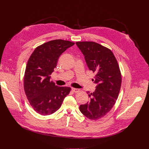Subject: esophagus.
<instances>
[{
	"label": "esophagus",
	"instance_id": "34e87169",
	"mask_svg": "<svg viewBox=\"0 0 149 149\" xmlns=\"http://www.w3.org/2000/svg\"><path fill=\"white\" fill-rule=\"evenodd\" d=\"M72 91L74 93H78L79 91V89H78V88H72Z\"/></svg>",
	"mask_w": 149,
	"mask_h": 149
}]
</instances>
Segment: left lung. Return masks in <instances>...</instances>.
I'll return each instance as SVG.
<instances>
[{
	"mask_svg": "<svg viewBox=\"0 0 149 149\" xmlns=\"http://www.w3.org/2000/svg\"><path fill=\"white\" fill-rule=\"evenodd\" d=\"M90 70L95 73L96 89L87 91L90 101L79 106V110L89 119L96 120L107 114L118 98L121 75L117 59L109 48L94 42H77Z\"/></svg>",
	"mask_w": 149,
	"mask_h": 149,
	"instance_id": "left-lung-1",
	"label": "left lung"
}]
</instances>
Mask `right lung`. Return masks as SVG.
<instances>
[{"instance_id":"add662e5","label":"right lung","mask_w":149,"mask_h":149,"mask_svg":"<svg viewBox=\"0 0 149 149\" xmlns=\"http://www.w3.org/2000/svg\"><path fill=\"white\" fill-rule=\"evenodd\" d=\"M74 45V42L62 39L47 42L36 48L28 61L24 90L31 105L40 115H50L56 111L71 91L70 87L56 86L50 75L60 55Z\"/></svg>"}]
</instances>
